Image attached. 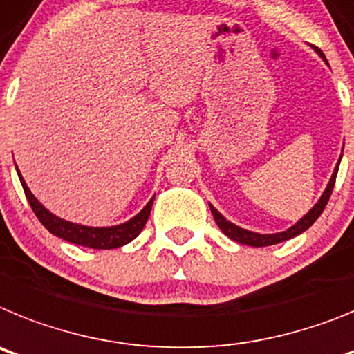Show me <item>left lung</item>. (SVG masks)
<instances>
[{"instance_id": "1", "label": "left lung", "mask_w": 354, "mask_h": 354, "mask_svg": "<svg viewBox=\"0 0 354 354\" xmlns=\"http://www.w3.org/2000/svg\"><path fill=\"white\" fill-rule=\"evenodd\" d=\"M319 55L322 57L321 51H319ZM337 173H339V164H337V169H335L333 176H331L330 183H328V187H326L324 194L321 196V199H319L317 205H315V207H313L312 210H310L308 214L303 217V219L297 221V223L294 224L292 228H288L287 232L274 233V235H260V233L248 232V230L239 228V226H235L233 223H230V221L224 219L223 215H221L219 212L215 210V208L210 205L212 215H214L215 223H217V226L223 230L224 235H228L232 241L239 242V244L253 245V248H263V245H272V244H278V242L288 241V239H292V236H296V235H299V233L306 232V230H308L310 226H312V224L319 219V215L322 214V210H324L326 205H328V201H330V196H331V192H333V187H335V180H337Z\"/></svg>"}]
</instances>
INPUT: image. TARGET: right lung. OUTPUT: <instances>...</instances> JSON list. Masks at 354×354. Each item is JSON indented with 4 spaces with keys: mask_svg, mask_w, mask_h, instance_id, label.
<instances>
[{
    "mask_svg": "<svg viewBox=\"0 0 354 354\" xmlns=\"http://www.w3.org/2000/svg\"><path fill=\"white\" fill-rule=\"evenodd\" d=\"M21 180V185L24 189V194L28 199L30 207H32L33 214L37 215V219L41 221L42 226L48 230L49 233L60 236L64 241L73 242V244L85 245V248H92V250H113V248H121V245L128 244L142 232V228L146 226L147 217L151 214L153 199L147 203L146 207L135 215L133 219H130L128 223H122L119 226H110V228H91V226H82V224L69 223V221H64L57 215H53L49 210H46L41 203L37 201L35 196L30 192V189L24 183L23 176L17 171Z\"/></svg>",
    "mask_w": 354,
    "mask_h": 354,
    "instance_id": "right-lung-1",
    "label": "right lung"
}]
</instances>
